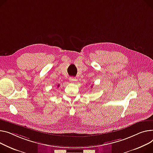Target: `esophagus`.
Instances as JSON below:
<instances>
[{
    "instance_id": "esophagus-1",
    "label": "esophagus",
    "mask_w": 153,
    "mask_h": 153,
    "mask_svg": "<svg viewBox=\"0 0 153 153\" xmlns=\"http://www.w3.org/2000/svg\"><path fill=\"white\" fill-rule=\"evenodd\" d=\"M69 81L71 83H75L77 81V79L75 77H70L69 78Z\"/></svg>"
}]
</instances>
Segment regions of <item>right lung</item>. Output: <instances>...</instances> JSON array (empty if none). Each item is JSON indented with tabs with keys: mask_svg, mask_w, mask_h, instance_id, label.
Here are the masks:
<instances>
[{
	"mask_svg": "<svg viewBox=\"0 0 153 153\" xmlns=\"http://www.w3.org/2000/svg\"><path fill=\"white\" fill-rule=\"evenodd\" d=\"M59 84H58V85H57V87H59Z\"/></svg>",
	"mask_w": 153,
	"mask_h": 153,
	"instance_id": "add662e5",
	"label": "right lung"
}]
</instances>
